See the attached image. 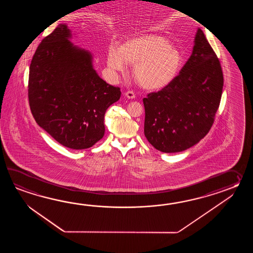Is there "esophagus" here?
<instances>
[{"mask_svg": "<svg viewBox=\"0 0 253 253\" xmlns=\"http://www.w3.org/2000/svg\"><path fill=\"white\" fill-rule=\"evenodd\" d=\"M125 96L127 97L128 99H134V97H135V95H134V93L133 91H126L125 93Z\"/></svg>", "mask_w": 253, "mask_h": 253, "instance_id": "obj_1", "label": "esophagus"}]
</instances>
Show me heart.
I'll return each mask as SVG.
<instances>
[{
  "mask_svg": "<svg viewBox=\"0 0 253 253\" xmlns=\"http://www.w3.org/2000/svg\"><path fill=\"white\" fill-rule=\"evenodd\" d=\"M182 56L167 38L145 34L129 39L120 48L111 46L108 65L113 72L123 73L126 63L133 65L132 76L141 87L157 90L167 86L182 67Z\"/></svg>",
  "mask_w": 253,
  "mask_h": 253,
  "instance_id": "heart-1",
  "label": "heart"
}]
</instances>
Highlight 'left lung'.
<instances>
[{"mask_svg":"<svg viewBox=\"0 0 253 253\" xmlns=\"http://www.w3.org/2000/svg\"><path fill=\"white\" fill-rule=\"evenodd\" d=\"M222 87L220 61L199 28L192 55L179 75L143 99L146 139L164 153L182 152L196 145L213 124Z\"/></svg>","mask_w":253,"mask_h":253,"instance_id":"1","label":"left lung"}]
</instances>
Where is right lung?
I'll return each mask as SVG.
<instances>
[{
	"label": "right lung",
	"mask_w": 253,
	"mask_h": 253,
	"mask_svg": "<svg viewBox=\"0 0 253 253\" xmlns=\"http://www.w3.org/2000/svg\"><path fill=\"white\" fill-rule=\"evenodd\" d=\"M71 36L61 23L43 39L30 66L28 97L37 124L60 145L81 150L104 136L105 113L121 91L97 75L92 54Z\"/></svg>",
	"instance_id": "obj_1"
}]
</instances>
